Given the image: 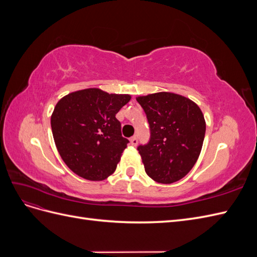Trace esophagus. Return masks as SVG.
<instances>
[{"label": "esophagus", "instance_id": "34e87169", "mask_svg": "<svg viewBox=\"0 0 257 257\" xmlns=\"http://www.w3.org/2000/svg\"><path fill=\"white\" fill-rule=\"evenodd\" d=\"M131 145L132 146H134V147H136L137 145H138V138H137V136H133L131 138Z\"/></svg>", "mask_w": 257, "mask_h": 257}]
</instances>
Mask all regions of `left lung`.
<instances>
[{
	"label": "left lung",
	"instance_id": "1",
	"mask_svg": "<svg viewBox=\"0 0 257 257\" xmlns=\"http://www.w3.org/2000/svg\"><path fill=\"white\" fill-rule=\"evenodd\" d=\"M136 99L150 127L149 143L137 148L147 175L159 183L179 181L200 154L206 133L203 112L190 98L170 92Z\"/></svg>",
	"mask_w": 257,
	"mask_h": 257
}]
</instances>
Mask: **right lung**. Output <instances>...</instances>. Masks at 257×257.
<instances>
[{
  "mask_svg": "<svg viewBox=\"0 0 257 257\" xmlns=\"http://www.w3.org/2000/svg\"><path fill=\"white\" fill-rule=\"evenodd\" d=\"M130 99L128 94H109L91 88L59 100L51 115L52 135L72 172L91 181L113 174L128 144L122 137L115 114Z\"/></svg>",
  "mask_w": 257,
  "mask_h": 257,
  "instance_id": "add662e5",
  "label": "right lung"
}]
</instances>
